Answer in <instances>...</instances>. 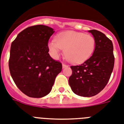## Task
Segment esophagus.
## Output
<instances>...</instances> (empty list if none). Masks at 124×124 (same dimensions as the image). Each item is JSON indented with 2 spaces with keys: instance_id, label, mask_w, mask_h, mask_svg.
<instances>
[{
  "instance_id": "34e87169",
  "label": "esophagus",
  "mask_w": 124,
  "mask_h": 124,
  "mask_svg": "<svg viewBox=\"0 0 124 124\" xmlns=\"http://www.w3.org/2000/svg\"><path fill=\"white\" fill-rule=\"evenodd\" d=\"M67 67H68V65H67L66 64H62V68L64 69Z\"/></svg>"
}]
</instances>
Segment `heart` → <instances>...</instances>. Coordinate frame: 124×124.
I'll return each mask as SVG.
<instances>
[{
    "mask_svg": "<svg viewBox=\"0 0 124 124\" xmlns=\"http://www.w3.org/2000/svg\"><path fill=\"white\" fill-rule=\"evenodd\" d=\"M95 39L89 34L75 31H66L59 33L55 41L48 43L52 55L58 58L60 50H64V57L69 62L78 64L88 59L95 48Z\"/></svg>",
    "mask_w": 124,
    "mask_h": 124,
    "instance_id": "obj_1",
    "label": "heart"
}]
</instances>
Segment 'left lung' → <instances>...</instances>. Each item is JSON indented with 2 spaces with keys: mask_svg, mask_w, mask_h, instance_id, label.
<instances>
[{
  "mask_svg": "<svg viewBox=\"0 0 124 124\" xmlns=\"http://www.w3.org/2000/svg\"><path fill=\"white\" fill-rule=\"evenodd\" d=\"M88 32L95 39L93 54L83 64L70 67L72 74L69 79L72 91L84 97L93 96L105 87L113 71L115 59L112 41L99 31Z\"/></svg>",
  "mask_w": 124,
  "mask_h": 124,
  "instance_id": "8db88e82",
  "label": "left lung"
}]
</instances>
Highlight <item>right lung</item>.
Returning <instances> with one entry per match:
<instances>
[{"label":"right lung","mask_w":124,"mask_h":124,"mask_svg":"<svg viewBox=\"0 0 124 124\" xmlns=\"http://www.w3.org/2000/svg\"><path fill=\"white\" fill-rule=\"evenodd\" d=\"M54 29L36 25L24 29L12 43L9 67L12 79L24 94L42 98L52 90L62 64L50 56L48 42Z\"/></svg>","instance_id":"1"}]
</instances>
